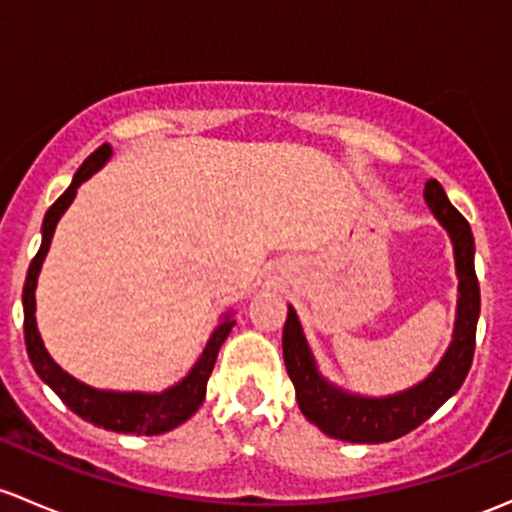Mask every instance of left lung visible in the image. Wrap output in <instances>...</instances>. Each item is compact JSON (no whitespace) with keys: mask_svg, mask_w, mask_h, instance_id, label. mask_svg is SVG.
I'll list each match as a JSON object with an SVG mask.
<instances>
[{"mask_svg":"<svg viewBox=\"0 0 512 512\" xmlns=\"http://www.w3.org/2000/svg\"><path fill=\"white\" fill-rule=\"evenodd\" d=\"M424 198L439 223L449 230L451 242H454L456 272H459V314H456L454 341L437 370L424 383L400 395L380 397V400L336 390L316 370L297 314L289 306L287 324L282 331L284 365L297 390L299 410L311 424H316L333 439L353 441V444H380V441H392L412 432L459 390L471 368L473 348H476V321L481 311V289H478L476 270H473V235L469 220L451 206L437 179H429L424 184Z\"/></svg>","mask_w":512,"mask_h":512,"instance_id":"1","label":"left lung"}]
</instances>
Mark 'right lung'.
Returning <instances> with one entry per match:
<instances>
[{"label":"right lung","mask_w":512,"mask_h":512,"mask_svg":"<svg viewBox=\"0 0 512 512\" xmlns=\"http://www.w3.org/2000/svg\"><path fill=\"white\" fill-rule=\"evenodd\" d=\"M112 154V149L107 144L95 149L88 159L83 161L78 171L73 176V184L66 188L61 198L53 203L46 211L43 218V240L36 257L31 260L29 272H26V284H24V341H26V353H29L31 365L39 373V378L56 392L63 400V405L71 407V412L83 417L85 422H93L95 427L110 429V432H122V434H142V437H152V434L169 432V429L179 427L181 422H186L191 414H196L201 407L203 397H206V385L211 378V370L218 358L220 346L228 338L230 328L235 326L233 319H225L223 324L213 331L211 341H208L206 351H203L201 360L193 365V370L188 373V378L181 380L179 385L171 387V390L161 392V395H142V392H102L93 390V387L78 383L68 373H63L56 363L51 360V355L43 348L39 328H36V301H34V289H36V277H39L41 262L46 257L48 245H51L53 230H56L58 218L63 211L73 203L75 191L83 184L85 179L95 174L107 157Z\"/></svg>","instance_id":"obj_1"}]
</instances>
